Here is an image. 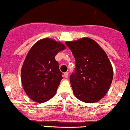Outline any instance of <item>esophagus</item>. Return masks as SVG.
<instances>
[{
    "instance_id": "1",
    "label": "esophagus",
    "mask_w": 130,
    "mask_h": 130,
    "mask_svg": "<svg viewBox=\"0 0 130 130\" xmlns=\"http://www.w3.org/2000/svg\"><path fill=\"white\" fill-rule=\"evenodd\" d=\"M64 76L66 78H67L68 77V72H65V73H64Z\"/></svg>"
}]
</instances>
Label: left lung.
<instances>
[{"label":"left lung","instance_id":"8db88e82","mask_svg":"<svg viewBox=\"0 0 130 130\" xmlns=\"http://www.w3.org/2000/svg\"><path fill=\"white\" fill-rule=\"evenodd\" d=\"M76 60V68L70 77L73 93L83 102L92 103L107 93L113 72L106 53L89 37L66 41Z\"/></svg>","mask_w":130,"mask_h":130}]
</instances>
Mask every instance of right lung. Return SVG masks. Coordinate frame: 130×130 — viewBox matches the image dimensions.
Segmentation results:
<instances>
[{
  "mask_svg": "<svg viewBox=\"0 0 130 130\" xmlns=\"http://www.w3.org/2000/svg\"><path fill=\"white\" fill-rule=\"evenodd\" d=\"M65 45L45 38L36 42L25 58L21 68V83L26 94L34 101L45 102L54 96L62 79L56 55Z\"/></svg>",
  "mask_w": 130,
  "mask_h": 130,
  "instance_id": "obj_1",
  "label": "right lung"
}]
</instances>
